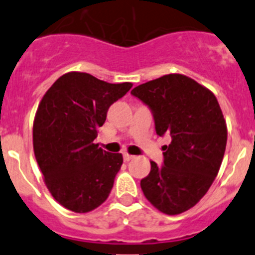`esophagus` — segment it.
Masks as SVG:
<instances>
[{"label": "esophagus", "mask_w": 255, "mask_h": 255, "mask_svg": "<svg viewBox=\"0 0 255 255\" xmlns=\"http://www.w3.org/2000/svg\"><path fill=\"white\" fill-rule=\"evenodd\" d=\"M132 158H134V155H131V154H128V153H124V161L129 162V161H131Z\"/></svg>", "instance_id": "obj_1"}]
</instances>
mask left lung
I'll list each match as a JSON object with an SVG mask.
<instances>
[{
  "label": "left lung",
  "instance_id": "obj_1",
  "mask_svg": "<svg viewBox=\"0 0 255 255\" xmlns=\"http://www.w3.org/2000/svg\"><path fill=\"white\" fill-rule=\"evenodd\" d=\"M131 94L149 107L155 132L171 136L162 147L163 164L150 162L141 190L157 209L179 215L194 207L217 176L227 141L224 115L215 94L181 74L144 83Z\"/></svg>",
  "mask_w": 255,
  "mask_h": 255
}]
</instances>
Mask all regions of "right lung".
<instances>
[{"mask_svg":"<svg viewBox=\"0 0 255 255\" xmlns=\"http://www.w3.org/2000/svg\"><path fill=\"white\" fill-rule=\"evenodd\" d=\"M131 87L73 71L58 78L40 101L33 125L35 159L49 193L65 208L87 213L111 193L123 154L106 152L94 139L110 106Z\"/></svg>","mask_w":255,"mask_h":255,"instance_id":"right-lung-1","label":"right lung"}]
</instances>
